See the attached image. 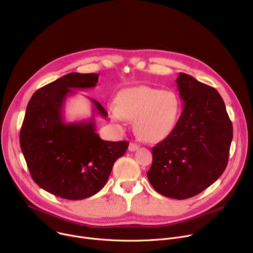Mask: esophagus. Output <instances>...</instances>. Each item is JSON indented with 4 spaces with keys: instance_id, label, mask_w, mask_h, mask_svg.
Returning <instances> with one entry per match:
<instances>
[{
    "instance_id": "esophagus-1",
    "label": "esophagus",
    "mask_w": 253,
    "mask_h": 253,
    "mask_svg": "<svg viewBox=\"0 0 253 253\" xmlns=\"http://www.w3.org/2000/svg\"><path fill=\"white\" fill-rule=\"evenodd\" d=\"M139 144H137V143H134V142H131L130 144H129V151H131V152H134V151H136V150H138L139 149Z\"/></svg>"
}]
</instances>
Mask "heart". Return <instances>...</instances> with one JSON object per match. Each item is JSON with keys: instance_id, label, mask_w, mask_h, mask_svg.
<instances>
[{"instance_id": "b5f03b06", "label": "heart", "mask_w": 253, "mask_h": 253, "mask_svg": "<svg viewBox=\"0 0 253 253\" xmlns=\"http://www.w3.org/2000/svg\"><path fill=\"white\" fill-rule=\"evenodd\" d=\"M179 111L180 103L174 92L147 86L126 89L117 102L109 104L112 120H134L137 134L147 142L166 138L176 125Z\"/></svg>"}]
</instances>
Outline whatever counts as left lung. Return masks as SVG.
Returning a JSON list of instances; mask_svg holds the SVG:
<instances>
[{
    "label": "left lung",
    "mask_w": 253,
    "mask_h": 253,
    "mask_svg": "<svg viewBox=\"0 0 253 253\" xmlns=\"http://www.w3.org/2000/svg\"><path fill=\"white\" fill-rule=\"evenodd\" d=\"M183 111L172 132L152 148L149 182L163 196L193 197L224 172L233 136L225 104L215 88L180 73Z\"/></svg>",
    "instance_id": "obj_1"
}]
</instances>
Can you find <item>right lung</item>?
Segmentation results:
<instances>
[{
    "instance_id": "1",
    "label": "right lung",
    "mask_w": 253,
    "mask_h": 253,
    "mask_svg": "<svg viewBox=\"0 0 253 253\" xmlns=\"http://www.w3.org/2000/svg\"><path fill=\"white\" fill-rule=\"evenodd\" d=\"M99 74L70 73L36 91L30 99L20 131V145L34 181L47 192L69 200H81L106 184L115 161L128 141H105L96 133L94 117L65 123L63 106L72 89L93 88ZM107 117L103 106L91 100Z\"/></svg>"
}]
</instances>
